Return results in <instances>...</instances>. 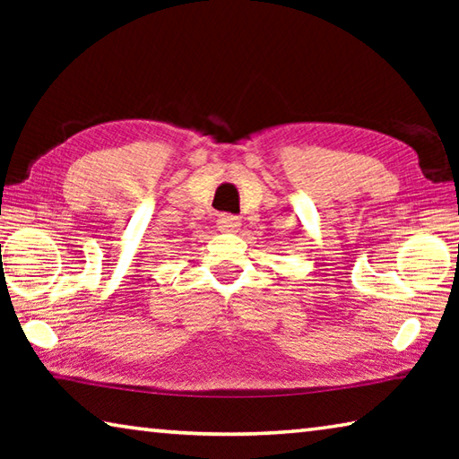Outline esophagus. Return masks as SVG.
Returning <instances> with one entry per match:
<instances>
[{
  "label": "esophagus",
  "instance_id": "obj_1",
  "mask_svg": "<svg viewBox=\"0 0 459 459\" xmlns=\"http://www.w3.org/2000/svg\"><path fill=\"white\" fill-rule=\"evenodd\" d=\"M216 224H219V230H222V232H237L240 227V221L235 214H221Z\"/></svg>",
  "mask_w": 459,
  "mask_h": 459
}]
</instances>
